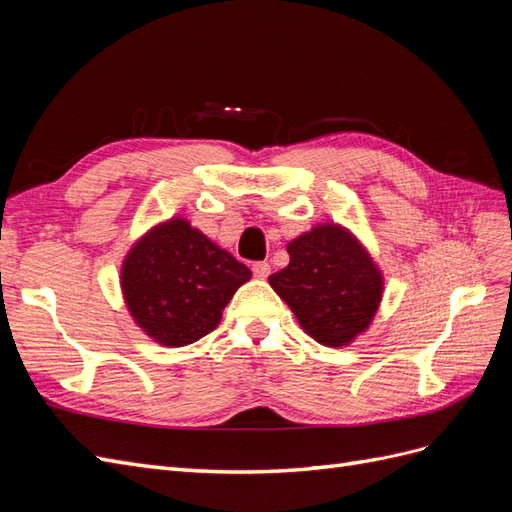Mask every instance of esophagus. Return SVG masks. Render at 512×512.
I'll list each match as a JSON object with an SVG mask.
<instances>
[{
	"label": "esophagus",
	"instance_id": "obj_1",
	"mask_svg": "<svg viewBox=\"0 0 512 512\" xmlns=\"http://www.w3.org/2000/svg\"><path fill=\"white\" fill-rule=\"evenodd\" d=\"M252 271H254V275L258 277V280H267L269 273H271V265H269L267 260H260V262H254Z\"/></svg>",
	"mask_w": 512,
	"mask_h": 512
}]
</instances>
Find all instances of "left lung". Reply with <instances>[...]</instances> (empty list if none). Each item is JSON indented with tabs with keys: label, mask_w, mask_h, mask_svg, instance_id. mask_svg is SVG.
<instances>
[{
	"label": "left lung",
	"mask_w": 512,
	"mask_h": 512,
	"mask_svg": "<svg viewBox=\"0 0 512 512\" xmlns=\"http://www.w3.org/2000/svg\"><path fill=\"white\" fill-rule=\"evenodd\" d=\"M288 267L269 277L318 344L342 348L369 329L384 292L382 271L339 224H318L288 243Z\"/></svg>",
	"instance_id": "1"
}]
</instances>
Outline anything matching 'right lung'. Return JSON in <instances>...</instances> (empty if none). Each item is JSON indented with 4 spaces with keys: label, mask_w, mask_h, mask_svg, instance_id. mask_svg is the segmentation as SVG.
Returning <instances> with one entry per match:
<instances>
[{
    "label": "right lung",
    "mask_w": 512,
    "mask_h": 512,
    "mask_svg": "<svg viewBox=\"0 0 512 512\" xmlns=\"http://www.w3.org/2000/svg\"><path fill=\"white\" fill-rule=\"evenodd\" d=\"M252 271L183 218L138 239L121 265L130 316L153 342L179 348L218 327L224 307Z\"/></svg>",
    "instance_id": "right-lung-1"
}]
</instances>
